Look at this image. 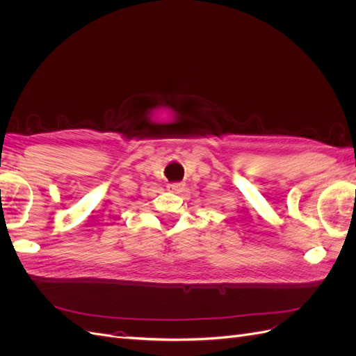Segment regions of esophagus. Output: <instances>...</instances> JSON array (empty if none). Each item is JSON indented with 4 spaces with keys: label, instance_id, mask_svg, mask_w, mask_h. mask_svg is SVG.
<instances>
[{
    "label": "esophagus",
    "instance_id": "obj_1",
    "mask_svg": "<svg viewBox=\"0 0 356 356\" xmlns=\"http://www.w3.org/2000/svg\"><path fill=\"white\" fill-rule=\"evenodd\" d=\"M168 190L170 191V193H181V191H184V184H182V182H174V184H169L168 186Z\"/></svg>",
    "mask_w": 356,
    "mask_h": 356
}]
</instances>
